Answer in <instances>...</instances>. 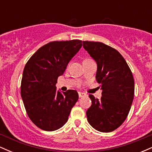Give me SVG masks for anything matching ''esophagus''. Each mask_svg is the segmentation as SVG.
Here are the masks:
<instances>
[{"instance_id":"obj_1","label":"esophagus","mask_w":152,"mask_h":152,"mask_svg":"<svg viewBox=\"0 0 152 152\" xmlns=\"http://www.w3.org/2000/svg\"><path fill=\"white\" fill-rule=\"evenodd\" d=\"M86 96V94L82 93V92H78V96H79V98L83 97V96Z\"/></svg>"}]
</instances>
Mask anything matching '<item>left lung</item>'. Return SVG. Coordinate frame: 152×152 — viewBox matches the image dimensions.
Instances as JSON below:
<instances>
[{"label": "left lung", "instance_id": "left-lung-1", "mask_svg": "<svg viewBox=\"0 0 152 152\" xmlns=\"http://www.w3.org/2000/svg\"><path fill=\"white\" fill-rule=\"evenodd\" d=\"M83 46L97 64L96 79L101 84L102 98L89 94L92 104L87 110L88 123L101 132H111L126 120L134 96V80L121 53L102 42L83 41Z\"/></svg>", "mask_w": 152, "mask_h": 152}]
</instances>
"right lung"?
<instances>
[{"label":"right lung","mask_w":152,"mask_h":152,"mask_svg":"<svg viewBox=\"0 0 152 152\" xmlns=\"http://www.w3.org/2000/svg\"><path fill=\"white\" fill-rule=\"evenodd\" d=\"M81 46L80 40L51 41L41 47L26 63L20 94L28 116L41 129L52 132L62 127L78 101L76 91L61 94L56 83Z\"/></svg>","instance_id":"obj_1"}]
</instances>
